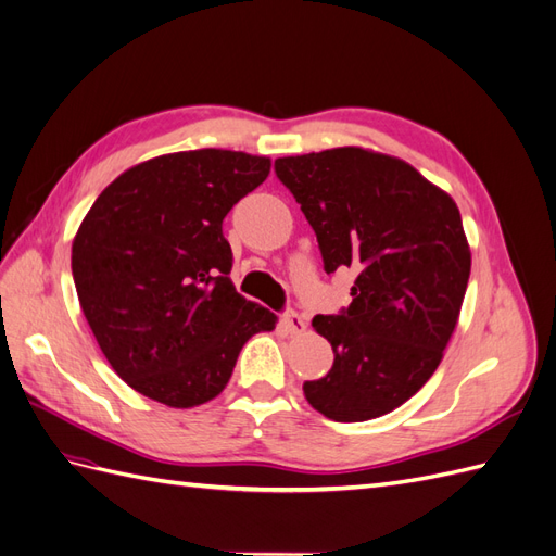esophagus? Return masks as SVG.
Wrapping results in <instances>:
<instances>
[{
	"instance_id": "1",
	"label": "esophagus",
	"mask_w": 556,
	"mask_h": 556,
	"mask_svg": "<svg viewBox=\"0 0 556 556\" xmlns=\"http://www.w3.org/2000/svg\"><path fill=\"white\" fill-rule=\"evenodd\" d=\"M280 323H282V327L288 333H301L306 329V319L301 317L296 311H285L282 317H280Z\"/></svg>"
}]
</instances>
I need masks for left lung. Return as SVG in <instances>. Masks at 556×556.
I'll return each instance as SVG.
<instances>
[{"mask_svg": "<svg viewBox=\"0 0 556 556\" xmlns=\"http://www.w3.org/2000/svg\"><path fill=\"white\" fill-rule=\"evenodd\" d=\"M274 172L313 227L325 271H357L352 304L313 317L333 366L304 394L333 422L392 413L433 376L457 327L470 276L459 208L410 164L362 148L280 157Z\"/></svg>", "mask_w": 556, "mask_h": 556, "instance_id": "8db88e82", "label": "left lung"}]
</instances>
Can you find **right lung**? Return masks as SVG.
Returning <instances> with one entry per match:
<instances>
[{"instance_id": "1", "label": "right lung", "mask_w": 556, "mask_h": 556, "mask_svg": "<svg viewBox=\"0 0 556 556\" xmlns=\"http://www.w3.org/2000/svg\"><path fill=\"white\" fill-rule=\"evenodd\" d=\"M266 157L188 150L117 176L83 220L72 274L104 357L131 390L192 408L225 390L276 315L233 290L223 220L262 185Z\"/></svg>"}]
</instances>
